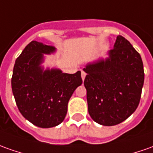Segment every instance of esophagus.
Instances as JSON below:
<instances>
[{
    "mask_svg": "<svg viewBox=\"0 0 153 153\" xmlns=\"http://www.w3.org/2000/svg\"><path fill=\"white\" fill-rule=\"evenodd\" d=\"M86 75H87V73H86L85 71H82V78L83 81H84V79H85V77H86Z\"/></svg>",
    "mask_w": 153,
    "mask_h": 153,
    "instance_id": "esophagus-1",
    "label": "esophagus"
}]
</instances>
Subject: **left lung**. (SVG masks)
<instances>
[{"instance_id":"1","label":"left lung","mask_w":153,"mask_h":153,"mask_svg":"<svg viewBox=\"0 0 153 153\" xmlns=\"http://www.w3.org/2000/svg\"><path fill=\"white\" fill-rule=\"evenodd\" d=\"M84 86L88 111L96 123L114 126L138 107L144 83L141 56L123 36L117 37L109 57L88 64Z\"/></svg>"}]
</instances>
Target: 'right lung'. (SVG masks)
Segmentation results:
<instances>
[{"instance_id":"right-lung-1","label":"right lung","mask_w":153,"mask_h":153,"mask_svg":"<svg viewBox=\"0 0 153 153\" xmlns=\"http://www.w3.org/2000/svg\"><path fill=\"white\" fill-rule=\"evenodd\" d=\"M55 47L30 42L15 62L11 88L20 112L35 126L49 128L63 122L67 104L76 88L82 85L81 71L62 73L61 70L43 71V54Z\"/></svg>"}]
</instances>
